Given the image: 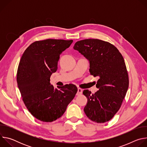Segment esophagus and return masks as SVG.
I'll return each instance as SVG.
<instances>
[{
	"label": "esophagus",
	"instance_id": "34e87169",
	"mask_svg": "<svg viewBox=\"0 0 147 147\" xmlns=\"http://www.w3.org/2000/svg\"><path fill=\"white\" fill-rule=\"evenodd\" d=\"M82 90L81 88H78L77 92V95H80L82 94Z\"/></svg>",
	"mask_w": 147,
	"mask_h": 147
}]
</instances>
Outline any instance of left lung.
<instances>
[{
  "mask_svg": "<svg viewBox=\"0 0 147 147\" xmlns=\"http://www.w3.org/2000/svg\"><path fill=\"white\" fill-rule=\"evenodd\" d=\"M73 48L89 60L90 74L99 77L98 91L94 94L83 91L87 98L84 111L94 122L108 121L119 110L129 88L124 60L113 45L98 39L77 41Z\"/></svg>",
  "mask_w": 147,
  "mask_h": 147,
  "instance_id": "1",
  "label": "left lung"
}]
</instances>
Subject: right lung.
Wrapping results in <instances>:
<instances>
[{
    "mask_svg": "<svg viewBox=\"0 0 147 147\" xmlns=\"http://www.w3.org/2000/svg\"><path fill=\"white\" fill-rule=\"evenodd\" d=\"M73 40L36 41L24 51L17 74L18 87L28 111L37 119L52 122L60 118L74 98L77 88L70 84L54 88L50 78L57 69L60 55Z\"/></svg>",
    "mask_w": 147,
    "mask_h": 147,
    "instance_id": "add662e5",
    "label": "right lung"
}]
</instances>
